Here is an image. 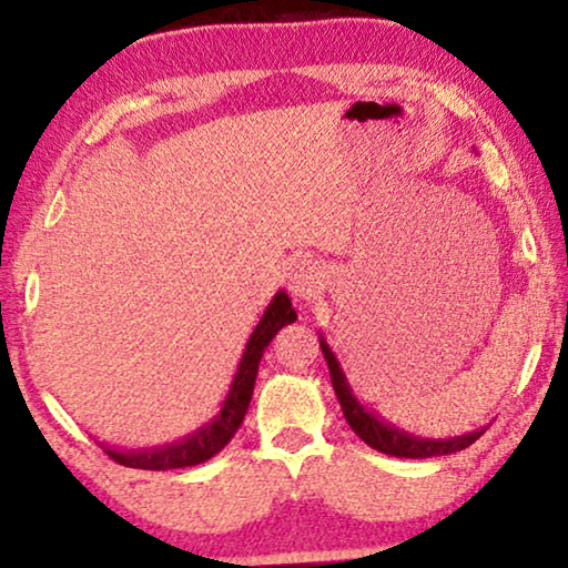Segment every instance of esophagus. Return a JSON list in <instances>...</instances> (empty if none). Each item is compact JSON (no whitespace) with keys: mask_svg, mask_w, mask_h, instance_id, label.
<instances>
[{"mask_svg":"<svg viewBox=\"0 0 568 568\" xmlns=\"http://www.w3.org/2000/svg\"><path fill=\"white\" fill-rule=\"evenodd\" d=\"M323 268L310 258H297L286 268V286H290L292 297L297 302H310L321 292Z\"/></svg>","mask_w":568,"mask_h":568,"instance_id":"34e87169","label":"esophagus"}]
</instances>
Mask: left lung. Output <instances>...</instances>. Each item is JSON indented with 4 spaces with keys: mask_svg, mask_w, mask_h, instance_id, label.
Here are the masks:
<instances>
[{
    "mask_svg": "<svg viewBox=\"0 0 568 568\" xmlns=\"http://www.w3.org/2000/svg\"><path fill=\"white\" fill-rule=\"evenodd\" d=\"M321 348H323L325 362H328L333 390H336V398L341 403V410H344L348 426H352L356 437L367 442V445L372 449H377V453H385L393 457H414V460H418V457L453 455V453H460L465 447H470L473 442L486 432V429H476V432L460 434V437L429 439V437H416V434H410L406 429H398V426L385 422L383 416L375 414V410L367 408L359 398H356L354 387L348 383L336 352H333L323 333H321Z\"/></svg>",
    "mask_w": 568,
    "mask_h": 568,
    "instance_id": "left-lung-1",
    "label": "left lung"
}]
</instances>
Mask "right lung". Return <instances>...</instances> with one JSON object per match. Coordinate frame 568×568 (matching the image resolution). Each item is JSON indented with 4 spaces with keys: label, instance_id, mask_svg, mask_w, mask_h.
Instances as JSON below:
<instances>
[{
    "label": "right lung",
    "instance_id": "1",
    "mask_svg": "<svg viewBox=\"0 0 568 568\" xmlns=\"http://www.w3.org/2000/svg\"><path fill=\"white\" fill-rule=\"evenodd\" d=\"M297 321V313H294L290 294L278 290L274 300L268 302L266 313L255 325L251 338H247L243 359L237 364L235 379H232L227 395H224L220 414H216L212 422L199 426L196 432H191L189 437L170 442V445H158V447H111L100 442V447L105 449L108 455L113 457L115 463L126 465V468H139V470H173V468H191V465H201L212 460L216 453H222L227 447V442L235 437V432L243 424L247 414V406H251L253 387H255V375H258L261 356L266 352V346L274 341V336L284 325Z\"/></svg>",
    "mask_w": 568,
    "mask_h": 568
}]
</instances>
